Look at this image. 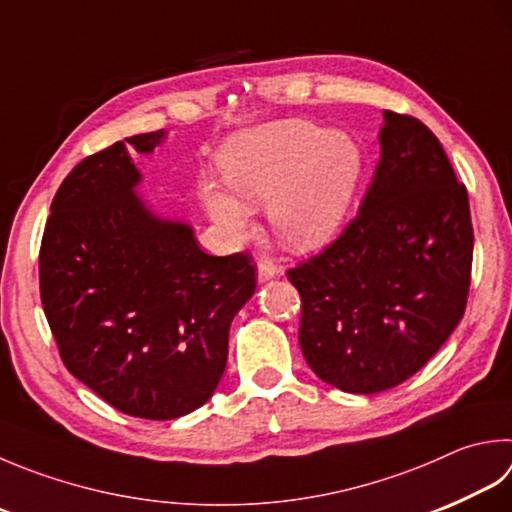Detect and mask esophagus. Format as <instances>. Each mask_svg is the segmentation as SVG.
<instances>
[{"mask_svg": "<svg viewBox=\"0 0 512 512\" xmlns=\"http://www.w3.org/2000/svg\"><path fill=\"white\" fill-rule=\"evenodd\" d=\"M278 274H281V267L274 265L272 260H267V258H260L258 260V281L260 283L272 281V278L278 276Z\"/></svg>", "mask_w": 512, "mask_h": 512, "instance_id": "esophagus-1", "label": "esophagus"}]
</instances>
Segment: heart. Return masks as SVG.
Returning a JSON list of instances; mask_svg holds the SVG:
<instances>
[{
    "instance_id": "obj_1",
    "label": "heart",
    "mask_w": 512,
    "mask_h": 512,
    "mask_svg": "<svg viewBox=\"0 0 512 512\" xmlns=\"http://www.w3.org/2000/svg\"><path fill=\"white\" fill-rule=\"evenodd\" d=\"M220 169L229 191L205 180L200 198L225 234H245L252 209L269 202L281 243L307 252L345 223L363 176V153L343 131L283 120L229 140Z\"/></svg>"
}]
</instances>
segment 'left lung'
I'll return each mask as SVG.
<instances>
[{"mask_svg": "<svg viewBox=\"0 0 512 512\" xmlns=\"http://www.w3.org/2000/svg\"><path fill=\"white\" fill-rule=\"evenodd\" d=\"M381 160L341 236L287 272L303 356L318 379L374 394L419 372L466 312L468 191L426 124L383 113Z\"/></svg>", "mask_w": 512, "mask_h": 512, "instance_id": "8db88e82", "label": "left lung"}]
</instances>
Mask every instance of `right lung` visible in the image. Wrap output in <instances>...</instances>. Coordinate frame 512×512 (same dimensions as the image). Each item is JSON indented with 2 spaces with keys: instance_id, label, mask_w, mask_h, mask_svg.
<instances>
[{
  "instance_id": "1",
  "label": "right lung",
  "mask_w": 512,
  "mask_h": 512,
  "mask_svg": "<svg viewBox=\"0 0 512 512\" xmlns=\"http://www.w3.org/2000/svg\"><path fill=\"white\" fill-rule=\"evenodd\" d=\"M165 131L84 158L57 189L40 247V296L75 379L140 419H178L214 394L229 325L256 289L247 254L209 256L194 229L153 216L136 196L127 149L151 153Z\"/></svg>"
}]
</instances>
